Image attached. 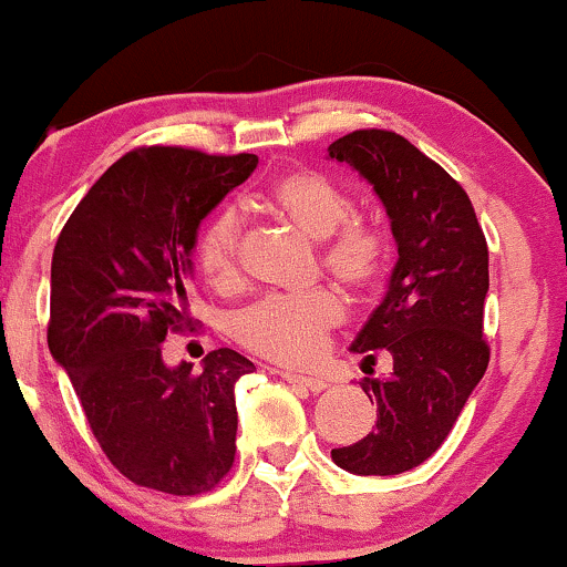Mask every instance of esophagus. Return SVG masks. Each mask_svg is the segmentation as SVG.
Wrapping results in <instances>:
<instances>
[{
  "label": "esophagus",
  "instance_id": "1",
  "mask_svg": "<svg viewBox=\"0 0 567 567\" xmlns=\"http://www.w3.org/2000/svg\"><path fill=\"white\" fill-rule=\"evenodd\" d=\"M281 375H284V381L295 383V386H299V389L312 391V394H318V391H323L328 386L323 379H316V375H297V373H281Z\"/></svg>",
  "mask_w": 567,
  "mask_h": 567
}]
</instances>
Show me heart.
Returning a JSON list of instances; mask_svg holds the SVG:
<instances>
[{"label":"heart","instance_id":"b5f03b06","mask_svg":"<svg viewBox=\"0 0 567 567\" xmlns=\"http://www.w3.org/2000/svg\"><path fill=\"white\" fill-rule=\"evenodd\" d=\"M268 205L291 228L320 241V265L328 276L354 295L373 289L386 270V236L373 223L358 218L354 202L339 184L316 171H291L270 186ZM241 215L223 207L213 215L197 241L202 276L218 289L239 281ZM344 323V302L333 289L268 297L247 307L234 320V337L249 352L310 365L326 352L328 337Z\"/></svg>","mask_w":567,"mask_h":567}]
</instances>
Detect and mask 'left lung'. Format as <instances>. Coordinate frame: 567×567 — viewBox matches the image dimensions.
<instances>
[{
  "label": "left lung",
  "instance_id": "left-lung-1",
  "mask_svg": "<svg viewBox=\"0 0 567 567\" xmlns=\"http://www.w3.org/2000/svg\"><path fill=\"white\" fill-rule=\"evenodd\" d=\"M328 155L373 184L400 251L386 297L352 344L362 368L375 349L394 362L389 379L360 381L379 404L375 429L331 457L358 476H396L444 444L486 373V236L465 188L394 131H352Z\"/></svg>",
  "mask_w": 567,
  "mask_h": 567
}]
</instances>
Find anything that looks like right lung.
Here are the masks:
<instances>
[{
    "label": "right lung",
    "mask_w": 567,
    "mask_h": 567,
    "mask_svg": "<svg viewBox=\"0 0 567 567\" xmlns=\"http://www.w3.org/2000/svg\"><path fill=\"white\" fill-rule=\"evenodd\" d=\"M255 167L257 155L142 146L104 171L54 244L49 352L102 452L136 486L194 497L234 465V386L255 365L215 349L192 375L186 362L165 365L163 341L192 328L199 223Z\"/></svg>",
    "instance_id": "1"
}]
</instances>
